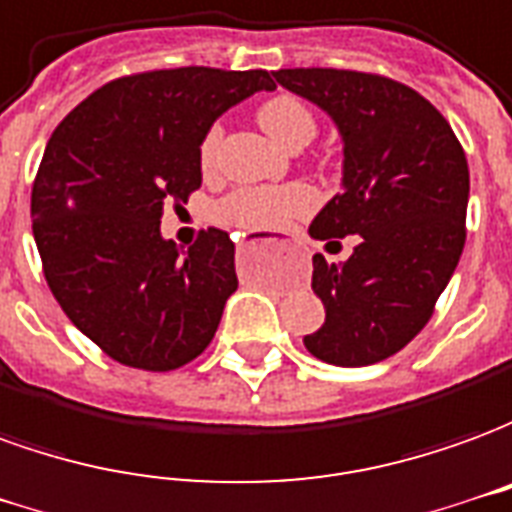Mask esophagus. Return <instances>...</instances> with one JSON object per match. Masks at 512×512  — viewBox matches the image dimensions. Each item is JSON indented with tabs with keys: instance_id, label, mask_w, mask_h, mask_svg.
<instances>
[{
	"instance_id": "1",
	"label": "esophagus",
	"mask_w": 512,
	"mask_h": 512,
	"mask_svg": "<svg viewBox=\"0 0 512 512\" xmlns=\"http://www.w3.org/2000/svg\"><path fill=\"white\" fill-rule=\"evenodd\" d=\"M256 242H275V237H248L245 242H239V248H250V245H256Z\"/></svg>"
}]
</instances>
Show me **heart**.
Returning <instances> with one entry per match:
<instances>
[{
  "instance_id": "obj_1",
  "label": "heart",
  "mask_w": 512,
  "mask_h": 512,
  "mask_svg": "<svg viewBox=\"0 0 512 512\" xmlns=\"http://www.w3.org/2000/svg\"><path fill=\"white\" fill-rule=\"evenodd\" d=\"M259 123L278 146L297 148L311 143L317 134V121L306 104L295 96H275L264 101L259 110ZM220 146V126H212L201 140V168L209 170L217 159ZM314 209V192L300 184L289 187H242L217 204V220L226 226L245 228V231H273L289 226L297 217Z\"/></svg>"
}]
</instances>
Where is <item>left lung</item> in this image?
Instances as JSON below:
<instances>
[{
  "label": "left lung",
  "instance_id": "left-lung-1",
  "mask_svg": "<svg viewBox=\"0 0 512 512\" xmlns=\"http://www.w3.org/2000/svg\"><path fill=\"white\" fill-rule=\"evenodd\" d=\"M273 76L320 107L342 137V192L308 234L355 237L344 262L314 256L311 289L325 322L303 344L325 364H378L427 325L458 267L466 154L444 115L394 79L336 68H281Z\"/></svg>",
  "mask_w": 512,
  "mask_h": 512
}]
</instances>
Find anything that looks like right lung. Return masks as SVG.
Instances as JSON below:
<instances>
[{"label":"right lung","instance_id":"1","mask_svg":"<svg viewBox=\"0 0 512 512\" xmlns=\"http://www.w3.org/2000/svg\"><path fill=\"white\" fill-rule=\"evenodd\" d=\"M267 71L173 68L123 76L54 129L32 187V234L52 295L126 366L168 372L215 336L237 289L234 242L206 228L190 250L162 237L165 204L201 187V140Z\"/></svg>","mask_w":512,"mask_h":512}]
</instances>
